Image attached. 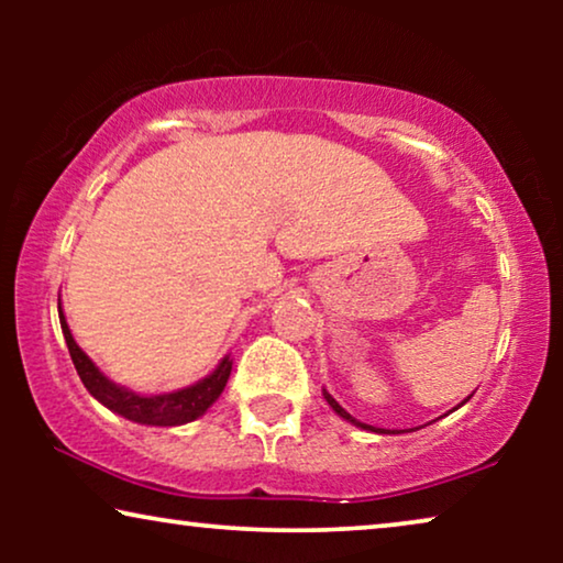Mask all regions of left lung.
Listing matches in <instances>:
<instances>
[{"label":"left lung","mask_w":563,"mask_h":563,"mask_svg":"<svg viewBox=\"0 0 563 563\" xmlns=\"http://www.w3.org/2000/svg\"><path fill=\"white\" fill-rule=\"evenodd\" d=\"M322 395H325V399H328V405H330V407H333V410H335L338 415H341V418H345V420H351V422H353V426H358V428H366V430H372V433H384V430H379V428H372V426H366V422H358L356 418H351V415H349V412H345V410H343V407H341V405H338V402H335V399L328 395V391H322ZM464 402H466V399H464ZM464 402H461V405H464Z\"/></svg>","instance_id":"obj_1"}]
</instances>
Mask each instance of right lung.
I'll list each match as a JSON object with an SVG mask.
<instances>
[{"label": "right lung", "mask_w": 563, "mask_h": 563, "mask_svg": "<svg viewBox=\"0 0 563 563\" xmlns=\"http://www.w3.org/2000/svg\"><path fill=\"white\" fill-rule=\"evenodd\" d=\"M60 312V307H58ZM60 330H64L68 353H71V361L76 366V374L81 376L84 387L89 389V395L99 399L104 407H110L112 412L122 415V418L143 422V426H184V422L197 420L207 407H210L214 399L222 395L225 389L230 368H233V361L222 358V364L214 368V372L202 379L195 387L174 391V395H158V397H141L135 391H128L112 384L107 376L99 374V368L91 364L87 353H84L76 341L71 338V330H68L64 314H60Z\"/></svg>", "instance_id": "right-lung-1"}]
</instances>
